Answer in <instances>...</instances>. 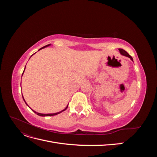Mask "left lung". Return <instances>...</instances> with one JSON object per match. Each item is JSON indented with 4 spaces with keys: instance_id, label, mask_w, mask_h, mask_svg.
<instances>
[{
    "instance_id": "8db88e82",
    "label": "left lung",
    "mask_w": 157,
    "mask_h": 157,
    "mask_svg": "<svg viewBox=\"0 0 157 157\" xmlns=\"http://www.w3.org/2000/svg\"><path fill=\"white\" fill-rule=\"evenodd\" d=\"M119 51H120L121 54L122 55L125 56H126V57H128V58H130L133 61V58H132V56H131L129 54H128L127 52H126L125 50H124L123 49H121V48H119Z\"/></svg>"
}]
</instances>
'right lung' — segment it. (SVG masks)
I'll list each match as a JSON object with an SVG mask.
<instances>
[{
	"label": "right lung",
	"mask_w": 157,
	"mask_h": 157,
	"mask_svg": "<svg viewBox=\"0 0 157 157\" xmlns=\"http://www.w3.org/2000/svg\"><path fill=\"white\" fill-rule=\"evenodd\" d=\"M50 44H48V45H46V46H43L42 47V48H40L39 49V50H41V49H42V48H45V47H46V46H49ZM33 56V55H32ZM25 70V69H24ZM23 72H24V71H23ZM23 73H22V75H23ZM22 97H23V95H22ZM23 100H24V98H23ZM25 101V100H24ZM25 103H26V102H25ZM27 104V103H26ZM68 107V105L66 107V108L65 109H64L63 111H60V112H58V113H53V114H42V113H36V112H35V111H34L36 115H39V116H42V117H48V116H54V115H58V114H59V113H61V112H63V111H65L66 109H67V108Z\"/></svg>",
	"instance_id": "add662e5"
}]
</instances>
